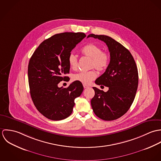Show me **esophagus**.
Returning a JSON list of instances; mask_svg holds the SVG:
<instances>
[{
	"label": "esophagus",
	"instance_id": "esophagus-1",
	"mask_svg": "<svg viewBox=\"0 0 161 161\" xmlns=\"http://www.w3.org/2000/svg\"><path fill=\"white\" fill-rule=\"evenodd\" d=\"M83 86H84V89H87V88H89V86L86 85V84H84V85H83Z\"/></svg>",
	"mask_w": 161,
	"mask_h": 161
}]
</instances>
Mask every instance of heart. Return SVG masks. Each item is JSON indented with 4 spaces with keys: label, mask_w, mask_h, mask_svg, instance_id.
Here are the masks:
<instances>
[{
    "label": "heart",
    "mask_w": 161,
    "mask_h": 161,
    "mask_svg": "<svg viewBox=\"0 0 161 161\" xmlns=\"http://www.w3.org/2000/svg\"><path fill=\"white\" fill-rule=\"evenodd\" d=\"M81 53L85 56L91 58L89 63V68L97 69L99 72L104 71L107 69L110 62V54L102 51L101 47L94 44H88L84 46L81 49ZM69 66L72 69L77 68V58L71 53L68 58ZM97 76L96 72L93 70L88 71H80L72 75V80L77 81L84 84H88L93 80Z\"/></svg>",
    "instance_id": "obj_1"
}]
</instances>
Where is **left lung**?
<instances>
[{
    "instance_id": "8db88e82",
    "label": "left lung",
    "mask_w": 161,
    "mask_h": 161,
    "mask_svg": "<svg viewBox=\"0 0 161 161\" xmlns=\"http://www.w3.org/2000/svg\"><path fill=\"white\" fill-rule=\"evenodd\" d=\"M89 37L105 42L110 54L108 67L95 82L108 87V91L105 92L93 87L95 95L91 100L92 109L102 119L115 120L125 115L134 101L138 89V68L129 50L112 38L94 34Z\"/></svg>"
}]
</instances>
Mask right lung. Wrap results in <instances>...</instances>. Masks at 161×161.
<instances>
[{
    "instance_id": "obj_1",
    "label": "right lung",
    "mask_w": 161,
    "mask_h": 161,
    "mask_svg": "<svg viewBox=\"0 0 161 161\" xmlns=\"http://www.w3.org/2000/svg\"><path fill=\"white\" fill-rule=\"evenodd\" d=\"M86 35L84 33H59L43 41L33 53L28 67L30 95L36 109L46 118L61 120L70 115L74 100L84 90L82 84L74 81L67 88L59 87L69 81L68 58L71 51Z\"/></svg>"
}]
</instances>
